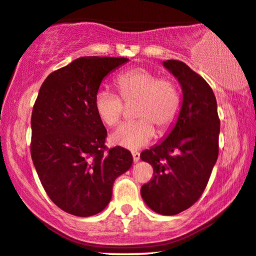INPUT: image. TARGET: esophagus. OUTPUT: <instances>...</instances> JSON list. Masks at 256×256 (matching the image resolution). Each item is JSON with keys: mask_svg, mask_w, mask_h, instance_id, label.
<instances>
[{"mask_svg": "<svg viewBox=\"0 0 256 256\" xmlns=\"http://www.w3.org/2000/svg\"><path fill=\"white\" fill-rule=\"evenodd\" d=\"M132 157H134V163H137V162L139 160V158H140V154H139V152H137V151H132Z\"/></svg>", "mask_w": 256, "mask_h": 256, "instance_id": "1", "label": "esophagus"}]
</instances>
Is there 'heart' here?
<instances>
[{"instance_id":"1","label":"heart","mask_w":256,"mask_h":256,"mask_svg":"<svg viewBox=\"0 0 256 256\" xmlns=\"http://www.w3.org/2000/svg\"><path fill=\"white\" fill-rule=\"evenodd\" d=\"M119 96L99 90L94 96V108L106 126H116L124 114L125 104L137 102L134 117L138 120L125 122L113 132L111 142L118 146L140 148L156 137V128L162 134L174 128L182 110V93L169 78L137 67L119 74L116 79Z\"/></svg>"}]
</instances>
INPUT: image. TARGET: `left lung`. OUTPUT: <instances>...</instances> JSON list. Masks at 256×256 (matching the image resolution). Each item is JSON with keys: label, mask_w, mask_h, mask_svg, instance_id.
Segmentation results:
<instances>
[{"label": "left lung", "mask_w": 256, "mask_h": 256, "mask_svg": "<svg viewBox=\"0 0 256 256\" xmlns=\"http://www.w3.org/2000/svg\"><path fill=\"white\" fill-rule=\"evenodd\" d=\"M164 66L178 79L183 102L166 140L140 154L154 176L140 189L144 202L162 215H176L197 202L218 157L220 118L209 84L178 60Z\"/></svg>", "instance_id": "1"}]
</instances>
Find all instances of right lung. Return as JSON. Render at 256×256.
I'll use <instances>...</instances> for the list:
<instances>
[{"mask_svg": "<svg viewBox=\"0 0 256 256\" xmlns=\"http://www.w3.org/2000/svg\"><path fill=\"white\" fill-rule=\"evenodd\" d=\"M126 58L82 56L52 72L32 113L30 154L42 186L64 212L87 218L108 204L116 178L132 166L131 152L105 145L108 131L94 96Z\"/></svg>", "mask_w": 256, "mask_h": 256, "instance_id": "obj_1", "label": "right lung"}]
</instances>
